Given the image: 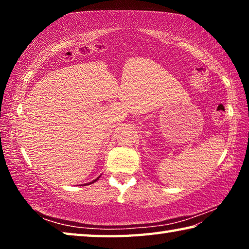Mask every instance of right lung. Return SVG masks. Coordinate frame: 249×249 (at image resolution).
<instances>
[{"instance_id": "1", "label": "right lung", "mask_w": 249, "mask_h": 249, "mask_svg": "<svg viewBox=\"0 0 249 249\" xmlns=\"http://www.w3.org/2000/svg\"><path fill=\"white\" fill-rule=\"evenodd\" d=\"M99 178H100V177H98V178H96V179H94L93 181H92V182H89V183H87V184H91V183H93V182H95V181H98V180H99Z\"/></svg>"}]
</instances>
